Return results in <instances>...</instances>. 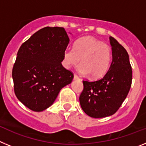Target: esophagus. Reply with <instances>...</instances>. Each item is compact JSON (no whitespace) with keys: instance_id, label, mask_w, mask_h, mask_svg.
Wrapping results in <instances>:
<instances>
[{"instance_id":"1","label":"esophagus","mask_w":146,"mask_h":146,"mask_svg":"<svg viewBox=\"0 0 146 146\" xmlns=\"http://www.w3.org/2000/svg\"><path fill=\"white\" fill-rule=\"evenodd\" d=\"M74 80H80V77H78V76L76 75V74H74Z\"/></svg>"}]
</instances>
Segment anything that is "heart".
I'll return each mask as SVG.
<instances>
[{"instance_id":"heart-1","label":"heart","mask_w":146,"mask_h":146,"mask_svg":"<svg viewBox=\"0 0 146 146\" xmlns=\"http://www.w3.org/2000/svg\"><path fill=\"white\" fill-rule=\"evenodd\" d=\"M63 64L66 69L77 66L81 59L78 72L82 74H90L91 77L99 78L106 74L112 60L110 47L91 36L80 38L74 48H67L63 55Z\"/></svg>"}]
</instances>
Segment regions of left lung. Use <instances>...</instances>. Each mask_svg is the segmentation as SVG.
Instances as JSON below:
<instances>
[{
    "instance_id": "1",
    "label": "left lung",
    "mask_w": 146,
    "mask_h": 146,
    "mask_svg": "<svg viewBox=\"0 0 146 146\" xmlns=\"http://www.w3.org/2000/svg\"><path fill=\"white\" fill-rule=\"evenodd\" d=\"M113 60L106 74L96 81L83 80L80 96L82 110L95 118L116 113L128 95L132 80L129 55L116 39L110 36Z\"/></svg>"
}]
</instances>
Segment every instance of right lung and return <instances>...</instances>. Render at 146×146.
I'll list each match as a JSON object with an SVG mask.
<instances>
[{
    "mask_svg": "<svg viewBox=\"0 0 146 146\" xmlns=\"http://www.w3.org/2000/svg\"><path fill=\"white\" fill-rule=\"evenodd\" d=\"M69 38L64 28L45 27L21 45L12 69L17 99L35 112L53 104L62 88L70 84L73 73L61 64Z\"/></svg>",
    "mask_w": 146,
    "mask_h": 146,
    "instance_id": "1",
    "label": "right lung"
}]
</instances>
